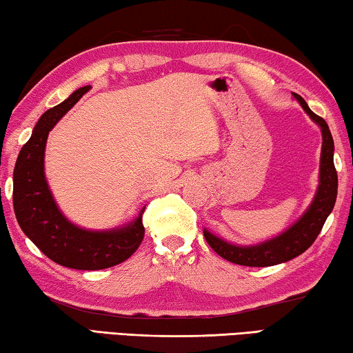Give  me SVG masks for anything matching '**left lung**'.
Instances as JSON below:
<instances>
[{
    "label": "left lung",
    "instance_id": "obj_1",
    "mask_svg": "<svg viewBox=\"0 0 353 353\" xmlns=\"http://www.w3.org/2000/svg\"><path fill=\"white\" fill-rule=\"evenodd\" d=\"M294 98L300 103V106L310 115L311 120H314L321 126L322 131L319 186H317L316 195L308 210L303 212V216L296 223L291 225L286 231H283L281 234L264 241L261 244L247 247L234 245L210 233L208 230H203L205 239L212 250L230 263L248 265V268H265V265L290 261V259L302 255L305 250H308L311 244L316 241L317 234L321 233L327 217L333 211L338 194V173L333 163L334 143L332 132L328 130L325 120L311 111L302 97L294 94Z\"/></svg>",
    "mask_w": 353,
    "mask_h": 353
}]
</instances>
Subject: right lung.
Masks as SVG:
<instances>
[{"label":"right lung","mask_w":353,"mask_h":353,"mask_svg":"<svg viewBox=\"0 0 353 353\" xmlns=\"http://www.w3.org/2000/svg\"><path fill=\"white\" fill-rule=\"evenodd\" d=\"M90 85L74 90L61 105L48 109L20 150L14 169V211L28 238L51 261L70 269L100 270L123 263L141 245L145 234L142 214L123 227L92 231L72 223L56 205L45 178V147L48 132L77 105Z\"/></svg>","instance_id":"right-lung-1"}]
</instances>
